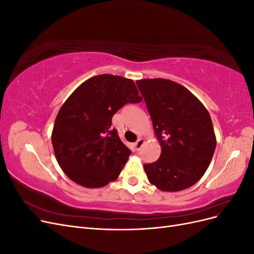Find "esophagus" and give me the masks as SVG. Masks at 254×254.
<instances>
[{
  "mask_svg": "<svg viewBox=\"0 0 254 254\" xmlns=\"http://www.w3.org/2000/svg\"><path fill=\"white\" fill-rule=\"evenodd\" d=\"M144 143H145L144 139H141V137H140V139L137 140V141L134 143V147H135V149H136V150H140Z\"/></svg>",
  "mask_w": 254,
  "mask_h": 254,
  "instance_id": "1",
  "label": "esophagus"
}]
</instances>
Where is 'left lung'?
Segmentation results:
<instances>
[{
  "instance_id": "obj_1",
  "label": "left lung",
  "mask_w": 254,
  "mask_h": 254,
  "mask_svg": "<svg viewBox=\"0 0 254 254\" xmlns=\"http://www.w3.org/2000/svg\"><path fill=\"white\" fill-rule=\"evenodd\" d=\"M161 146L160 158L144 164L149 182L163 191L194 186L209 167L215 147L209 111L181 84L164 78L136 80Z\"/></svg>"
}]
</instances>
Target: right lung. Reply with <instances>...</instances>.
<instances>
[{
	"instance_id": "obj_1",
	"label": "right lung",
	"mask_w": 254,
	"mask_h": 254,
	"mask_svg": "<svg viewBox=\"0 0 254 254\" xmlns=\"http://www.w3.org/2000/svg\"><path fill=\"white\" fill-rule=\"evenodd\" d=\"M132 79L102 74L83 81L61 106L52 144L61 170L75 183L103 188L117 180L131 151L123 143L112 117L127 103H140Z\"/></svg>"
}]
</instances>
